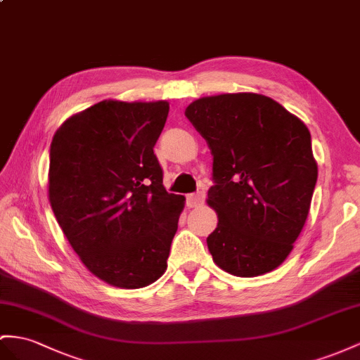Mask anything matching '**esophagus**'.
Instances as JSON below:
<instances>
[{
  "label": "esophagus",
  "mask_w": 360,
  "mask_h": 360,
  "mask_svg": "<svg viewBox=\"0 0 360 360\" xmlns=\"http://www.w3.org/2000/svg\"><path fill=\"white\" fill-rule=\"evenodd\" d=\"M204 199H205V191H204V188H200L196 193H193V195L188 196V199H187L188 207H191V208L199 207L204 204Z\"/></svg>",
  "instance_id": "esophagus-1"
}]
</instances>
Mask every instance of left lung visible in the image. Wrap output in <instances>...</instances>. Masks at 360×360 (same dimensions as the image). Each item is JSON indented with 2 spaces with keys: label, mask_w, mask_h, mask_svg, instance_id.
Wrapping results in <instances>:
<instances>
[{
  "label": "left lung",
  "mask_w": 360,
  "mask_h": 360,
  "mask_svg": "<svg viewBox=\"0 0 360 360\" xmlns=\"http://www.w3.org/2000/svg\"><path fill=\"white\" fill-rule=\"evenodd\" d=\"M186 117L213 155L207 202L219 222L207 245L214 263L245 278L278 268L306 224L318 179L307 126L254 92L198 98Z\"/></svg>",
  "instance_id": "8db88e82"
}]
</instances>
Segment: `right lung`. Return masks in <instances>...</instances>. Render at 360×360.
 Wrapping results in <instances>:
<instances>
[{
    "label": "right lung",
    "instance_id": "add662e5",
    "mask_svg": "<svg viewBox=\"0 0 360 360\" xmlns=\"http://www.w3.org/2000/svg\"><path fill=\"white\" fill-rule=\"evenodd\" d=\"M167 115L165 100H103L50 146L53 213L88 271L115 288H146L167 269L186 202L164 188L153 153Z\"/></svg>",
    "mask_w": 360,
    "mask_h": 360
}]
</instances>
